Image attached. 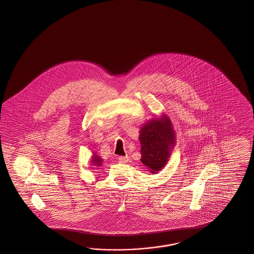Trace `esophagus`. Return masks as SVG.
Returning <instances> with one entry per match:
<instances>
[{"label":"esophagus","mask_w":254,"mask_h":254,"mask_svg":"<svg viewBox=\"0 0 254 254\" xmlns=\"http://www.w3.org/2000/svg\"><path fill=\"white\" fill-rule=\"evenodd\" d=\"M118 161H119V162H121V163H126V162H128V161H129V158H128V156L119 157V158H118Z\"/></svg>","instance_id":"34e87169"}]
</instances>
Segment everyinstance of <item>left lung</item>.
I'll list each match as a JSON object with an SVG mask.
<instances>
[{
  "mask_svg": "<svg viewBox=\"0 0 254 254\" xmlns=\"http://www.w3.org/2000/svg\"><path fill=\"white\" fill-rule=\"evenodd\" d=\"M140 162L151 173H158L169 162L176 145V133L167 114L149 120L140 127Z\"/></svg>",
  "mask_w": 254,
  "mask_h": 254,
  "instance_id": "1",
  "label": "left lung"
}]
</instances>
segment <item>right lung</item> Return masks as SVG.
<instances>
[{
  "mask_svg": "<svg viewBox=\"0 0 254 254\" xmlns=\"http://www.w3.org/2000/svg\"><path fill=\"white\" fill-rule=\"evenodd\" d=\"M91 163H92V166H94L95 168H99L100 166H102V164H103V159L97 155L96 151H93V152H92Z\"/></svg>",
  "mask_w": 254,
  "mask_h": 254,
  "instance_id": "1",
  "label": "right lung"
}]
</instances>
